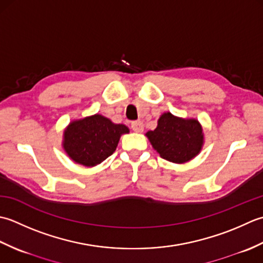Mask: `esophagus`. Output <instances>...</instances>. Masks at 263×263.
I'll return each mask as SVG.
<instances>
[{
    "label": "esophagus",
    "mask_w": 263,
    "mask_h": 263,
    "mask_svg": "<svg viewBox=\"0 0 263 263\" xmlns=\"http://www.w3.org/2000/svg\"><path fill=\"white\" fill-rule=\"evenodd\" d=\"M132 129L135 133H142L144 129V125L142 121H133L132 122Z\"/></svg>",
    "instance_id": "esophagus-1"
}]
</instances>
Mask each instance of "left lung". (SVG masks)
I'll return each instance as SVG.
<instances>
[{
  "mask_svg": "<svg viewBox=\"0 0 263 263\" xmlns=\"http://www.w3.org/2000/svg\"><path fill=\"white\" fill-rule=\"evenodd\" d=\"M160 157L174 163H185L201 152L204 135L196 119H183L164 112L154 130L146 134Z\"/></svg>",
  "mask_w": 263,
  "mask_h": 263,
  "instance_id": "8db88e82",
  "label": "left lung"
}]
</instances>
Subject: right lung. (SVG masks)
I'll return each instance as SVG.
<instances>
[{"mask_svg":"<svg viewBox=\"0 0 263 263\" xmlns=\"http://www.w3.org/2000/svg\"><path fill=\"white\" fill-rule=\"evenodd\" d=\"M129 129L101 115L71 121L63 133L62 146L72 161L94 167L116 151L122 134Z\"/></svg>","mask_w":263,"mask_h":263,"instance_id":"obj_1","label":"right lung"}]
</instances>
